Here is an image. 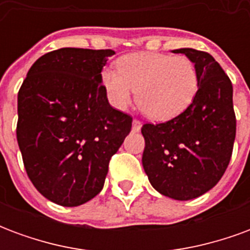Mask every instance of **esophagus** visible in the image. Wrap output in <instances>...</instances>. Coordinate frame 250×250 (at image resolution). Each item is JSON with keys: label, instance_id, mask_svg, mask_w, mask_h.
<instances>
[{"label": "esophagus", "instance_id": "34e87169", "mask_svg": "<svg viewBox=\"0 0 250 250\" xmlns=\"http://www.w3.org/2000/svg\"><path fill=\"white\" fill-rule=\"evenodd\" d=\"M141 128H142V122H139V120H134V122H132V131H134V132H139V131H141Z\"/></svg>", "mask_w": 250, "mask_h": 250}]
</instances>
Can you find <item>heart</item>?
I'll use <instances>...</instances> for the list:
<instances>
[{"label": "heart", "instance_id": "obj_1", "mask_svg": "<svg viewBox=\"0 0 250 250\" xmlns=\"http://www.w3.org/2000/svg\"><path fill=\"white\" fill-rule=\"evenodd\" d=\"M118 71L107 68L100 80L109 104L123 111L136 103L152 120H170L182 114L198 91V73L186 56L159 52H138L120 57Z\"/></svg>", "mask_w": 250, "mask_h": 250}]
</instances>
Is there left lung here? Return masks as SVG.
<instances>
[{
  "label": "left lung",
  "instance_id": "8db88e82",
  "mask_svg": "<svg viewBox=\"0 0 250 250\" xmlns=\"http://www.w3.org/2000/svg\"><path fill=\"white\" fill-rule=\"evenodd\" d=\"M195 65L198 91L182 114L143 125V168L158 193L177 201L202 195L218 184L236 138L233 87L214 57L193 48L174 49Z\"/></svg>",
  "mask_w": 250,
  "mask_h": 250
}]
</instances>
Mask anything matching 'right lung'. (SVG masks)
<instances>
[{
	"instance_id": "1",
	"label": "right lung",
	"mask_w": 250,
	"mask_h": 250,
	"mask_svg": "<svg viewBox=\"0 0 250 250\" xmlns=\"http://www.w3.org/2000/svg\"><path fill=\"white\" fill-rule=\"evenodd\" d=\"M111 49L62 48L28 71L17 100V142L28 177L45 198L79 206L104 186L132 118L112 108L100 73Z\"/></svg>"
}]
</instances>
